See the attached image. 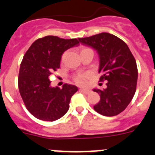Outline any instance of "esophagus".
Returning <instances> with one entry per match:
<instances>
[{"instance_id": "esophagus-1", "label": "esophagus", "mask_w": 155, "mask_h": 155, "mask_svg": "<svg viewBox=\"0 0 155 155\" xmlns=\"http://www.w3.org/2000/svg\"><path fill=\"white\" fill-rule=\"evenodd\" d=\"M79 91L82 92V93L85 94H89L91 92L90 90H87V89H82V88H80L79 89Z\"/></svg>"}]
</instances>
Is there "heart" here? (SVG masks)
Instances as JSON below:
<instances>
[{
    "mask_svg": "<svg viewBox=\"0 0 155 155\" xmlns=\"http://www.w3.org/2000/svg\"><path fill=\"white\" fill-rule=\"evenodd\" d=\"M86 48H83L82 50H81V51L86 49ZM64 55H65L64 54H62L61 61H63L64 58ZM87 77H88V75H87V73H79V74L74 76V77H73V80H74V82H76L77 85H85V83H86V79H87Z\"/></svg>",
    "mask_w": 155,
    "mask_h": 155,
    "instance_id": "heart-1",
    "label": "heart"
}]
</instances>
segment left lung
I'll use <instances>...</instances> for the list:
<instances>
[{
    "label": "left lung",
    "mask_w": 155,
    "mask_h": 155,
    "mask_svg": "<svg viewBox=\"0 0 155 155\" xmlns=\"http://www.w3.org/2000/svg\"><path fill=\"white\" fill-rule=\"evenodd\" d=\"M79 40L97 50L100 57V82H107V88L94 89L101 97L94 109L104 116L118 115L129 105L137 89L138 70L132 52L122 40L109 33Z\"/></svg>",
    "instance_id": "1"
}]
</instances>
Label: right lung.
Wrapping results in <instances>:
<instances>
[{
	"mask_svg": "<svg viewBox=\"0 0 155 155\" xmlns=\"http://www.w3.org/2000/svg\"><path fill=\"white\" fill-rule=\"evenodd\" d=\"M77 39L46 36L32 43L20 65L18 85L25 105L38 119L54 121L66 114L76 85L64 84L61 89L51 87L48 76L60 68L61 55L78 45Z\"/></svg>",
	"mask_w": 155,
	"mask_h": 155,
	"instance_id": "1",
	"label": "right lung"
}]
</instances>
